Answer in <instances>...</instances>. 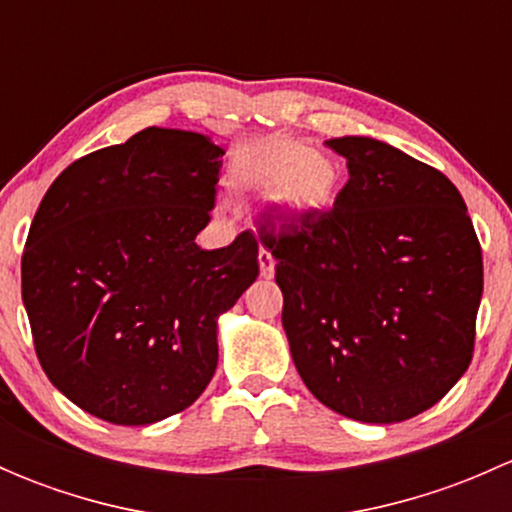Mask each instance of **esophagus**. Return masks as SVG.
Masks as SVG:
<instances>
[{"label":"esophagus","mask_w":512,"mask_h":512,"mask_svg":"<svg viewBox=\"0 0 512 512\" xmlns=\"http://www.w3.org/2000/svg\"><path fill=\"white\" fill-rule=\"evenodd\" d=\"M257 260H260V272H262V277H272V275H275V257H272L270 252L265 250V247H262V250H260V255H257Z\"/></svg>","instance_id":"esophagus-1"}]
</instances>
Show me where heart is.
I'll return each mask as SVG.
<instances>
[{
  "label": "heart",
  "mask_w": 512,
  "mask_h": 512,
  "mask_svg": "<svg viewBox=\"0 0 512 512\" xmlns=\"http://www.w3.org/2000/svg\"><path fill=\"white\" fill-rule=\"evenodd\" d=\"M230 180L255 193H277L287 213L312 215L327 210L337 198L339 165L302 141L262 138L237 151Z\"/></svg>",
  "instance_id": "obj_1"
}]
</instances>
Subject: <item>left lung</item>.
Instances as JSON below:
<instances>
[{
  "instance_id": "1",
  "label": "left lung",
  "mask_w": 512,
  "mask_h": 512,
  "mask_svg": "<svg viewBox=\"0 0 512 512\" xmlns=\"http://www.w3.org/2000/svg\"><path fill=\"white\" fill-rule=\"evenodd\" d=\"M334 208L260 225L285 297L282 327L307 389L337 414L399 423L431 409L476 347L483 255L456 185L364 136Z\"/></svg>"
}]
</instances>
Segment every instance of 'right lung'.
<instances>
[{"instance_id":"1","label":"right lung","mask_w":512,"mask_h":512,"mask_svg":"<svg viewBox=\"0 0 512 512\" xmlns=\"http://www.w3.org/2000/svg\"><path fill=\"white\" fill-rule=\"evenodd\" d=\"M225 151L146 128L51 183L22 255V299L51 384L91 416L146 426L188 409L218 366V317L260 275L255 235L200 250Z\"/></svg>"}]
</instances>
